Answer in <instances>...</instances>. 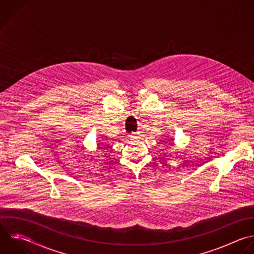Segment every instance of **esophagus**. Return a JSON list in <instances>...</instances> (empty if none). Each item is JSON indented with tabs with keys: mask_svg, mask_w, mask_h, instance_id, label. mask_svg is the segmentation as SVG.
I'll use <instances>...</instances> for the list:
<instances>
[{
	"mask_svg": "<svg viewBox=\"0 0 254 254\" xmlns=\"http://www.w3.org/2000/svg\"><path fill=\"white\" fill-rule=\"evenodd\" d=\"M138 134H139V132L131 133V134H129V137H130V139H135V138H137V137H138Z\"/></svg>",
	"mask_w": 254,
	"mask_h": 254,
	"instance_id": "obj_1",
	"label": "esophagus"
}]
</instances>
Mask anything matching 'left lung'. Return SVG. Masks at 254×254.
I'll list each match as a JSON object with an SVG mask.
<instances>
[{"mask_svg": "<svg viewBox=\"0 0 254 254\" xmlns=\"http://www.w3.org/2000/svg\"><path fill=\"white\" fill-rule=\"evenodd\" d=\"M171 141H172V140H171ZM169 144H171V143H169Z\"/></svg>", "mask_w": 254, "mask_h": 254, "instance_id": "left-lung-1", "label": "left lung"}]
</instances>
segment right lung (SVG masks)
<instances>
[{"label": "right lung", "instance_id": "right-lung-1", "mask_svg": "<svg viewBox=\"0 0 254 254\" xmlns=\"http://www.w3.org/2000/svg\"><path fill=\"white\" fill-rule=\"evenodd\" d=\"M99 149H102V147H99Z\"/></svg>", "mask_w": 254, "mask_h": 254}]
</instances>
